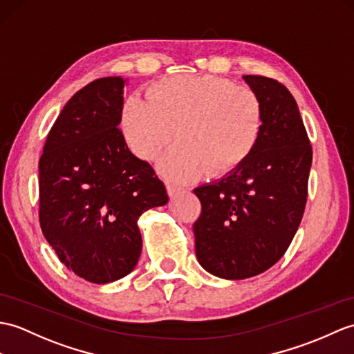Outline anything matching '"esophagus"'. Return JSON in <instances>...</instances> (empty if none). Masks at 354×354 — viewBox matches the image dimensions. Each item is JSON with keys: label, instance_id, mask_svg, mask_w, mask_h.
<instances>
[{"label": "esophagus", "instance_id": "obj_1", "mask_svg": "<svg viewBox=\"0 0 354 354\" xmlns=\"http://www.w3.org/2000/svg\"><path fill=\"white\" fill-rule=\"evenodd\" d=\"M166 190H167V194H169L170 199H174V197H176L180 193V188L176 187V185H171V184L166 185Z\"/></svg>", "mask_w": 354, "mask_h": 354}]
</instances>
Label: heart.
Returning a JSON list of instances; mask_svg holds the SVG:
<instances>
[{"instance_id": "b5f03b06", "label": "heart", "mask_w": 354, "mask_h": 354, "mask_svg": "<svg viewBox=\"0 0 354 354\" xmlns=\"http://www.w3.org/2000/svg\"><path fill=\"white\" fill-rule=\"evenodd\" d=\"M147 101L129 96L120 129L137 158L153 161L176 133L178 146L158 162L160 175L188 184L205 174L225 178L257 149L266 113L258 93L214 75H171L152 84Z\"/></svg>"}]
</instances>
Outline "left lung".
I'll return each instance as SVG.
<instances>
[{
	"label": "left lung",
	"mask_w": 354,
	"mask_h": 354,
	"mask_svg": "<svg viewBox=\"0 0 354 354\" xmlns=\"http://www.w3.org/2000/svg\"><path fill=\"white\" fill-rule=\"evenodd\" d=\"M264 104L257 149L234 174L194 188L202 203L193 225L199 264L221 279L264 273L283 257L308 199L312 147L290 90L276 80L244 75Z\"/></svg>",
	"instance_id": "8db88e82"
}]
</instances>
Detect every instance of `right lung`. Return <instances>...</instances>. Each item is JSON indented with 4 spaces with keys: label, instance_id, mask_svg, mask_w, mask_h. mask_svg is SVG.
I'll list each match as a JSON object with an SVG mask.
<instances>
[{
    "label": "right lung",
    "instance_id": "obj_1",
    "mask_svg": "<svg viewBox=\"0 0 354 354\" xmlns=\"http://www.w3.org/2000/svg\"><path fill=\"white\" fill-rule=\"evenodd\" d=\"M125 84L106 77L78 90L39 161L42 232L63 264L92 283L134 270L142 253L137 220L169 201L151 164L131 153L118 128Z\"/></svg>",
    "mask_w": 354,
    "mask_h": 354
}]
</instances>
